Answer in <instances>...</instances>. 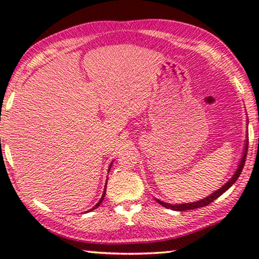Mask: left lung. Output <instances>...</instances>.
<instances>
[{"label":"left lung","instance_id":"obj_1","mask_svg":"<svg viewBox=\"0 0 259 259\" xmlns=\"http://www.w3.org/2000/svg\"><path fill=\"white\" fill-rule=\"evenodd\" d=\"M247 145H249V139H246V145H245V150H244V153H243V158L242 160H240L239 162V166L238 168H237V171L235 175H233V177L231 179L229 180L228 183L225 184L224 186L221 187L218 191H215V192H213L212 194H210V196L204 198V199L201 200H198V201H194V203H189V204H179V205H171V204H167V203H164V201L161 200H158L159 204H161L162 206L166 207V208H171V210H175V211H186V210H194V208H199V207H204L206 206V205L211 204L212 201H213L214 199H217V198L219 196H222L223 193L225 192V191H228L230 187H231L233 184L236 183V180L238 179V177L240 173H242V169L244 167V165H245V159H246V153H247Z\"/></svg>","mask_w":259,"mask_h":259}]
</instances>
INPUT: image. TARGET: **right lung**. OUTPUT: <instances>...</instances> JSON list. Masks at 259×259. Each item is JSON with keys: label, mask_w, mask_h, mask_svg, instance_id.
Segmentation results:
<instances>
[{"label": "right lung", "mask_w": 259, "mask_h": 259, "mask_svg": "<svg viewBox=\"0 0 259 259\" xmlns=\"http://www.w3.org/2000/svg\"><path fill=\"white\" fill-rule=\"evenodd\" d=\"M105 193H106V189H105V191H104V193H102V197H101V199L99 200V203H98L97 205H95V206H94L93 208H91V210H94V208H97V207L99 206V205H100V204L102 203V200H104V198H105Z\"/></svg>", "instance_id": "right-lung-1"}]
</instances>
